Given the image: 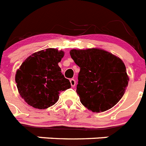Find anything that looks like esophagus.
<instances>
[{"label":"esophagus","instance_id":"1","mask_svg":"<svg viewBox=\"0 0 146 146\" xmlns=\"http://www.w3.org/2000/svg\"><path fill=\"white\" fill-rule=\"evenodd\" d=\"M70 83H71V86H72V87L75 86V85H76L75 80H74V79H71L70 80Z\"/></svg>","mask_w":146,"mask_h":146}]
</instances>
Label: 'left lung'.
Returning <instances> with one entry per match:
<instances>
[{
	"label": "left lung",
	"instance_id": "8db88e82",
	"mask_svg": "<svg viewBox=\"0 0 146 146\" xmlns=\"http://www.w3.org/2000/svg\"><path fill=\"white\" fill-rule=\"evenodd\" d=\"M70 55L80 68L76 92L82 104L96 113L114 106L129 81L123 60L98 48L72 49Z\"/></svg>",
	"mask_w": 146,
	"mask_h": 146
}]
</instances>
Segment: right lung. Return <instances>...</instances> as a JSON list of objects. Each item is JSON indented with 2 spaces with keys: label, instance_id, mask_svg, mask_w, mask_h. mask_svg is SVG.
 Returning a JSON list of instances; mask_svg holds the SVG:
<instances>
[{
  "label": "right lung",
  "instance_id": "obj_1",
  "mask_svg": "<svg viewBox=\"0 0 146 146\" xmlns=\"http://www.w3.org/2000/svg\"><path fill=\"white\" fill-rule=\"evenodd\" d=\"M63 56V51L49 48L35 52L23 61L16 72L15 82L27 104L47 109L57 103L60 92L70 88V82L58 66Z\"/></svg>",
  "mask_w": 146,
  "mask_h": 146
}]
</instances>
